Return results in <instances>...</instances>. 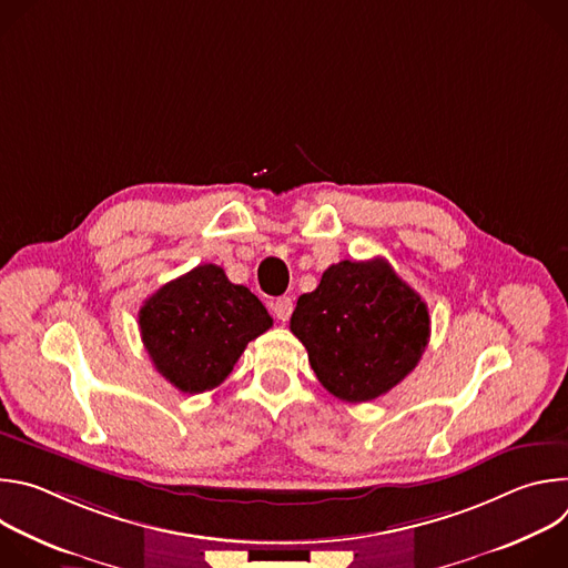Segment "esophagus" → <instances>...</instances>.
<instances>
[{
	"instance_id": "obj_1",
	"label": "esophagus",
	"mask_w": 568,
	"mask_h": 568,
	"mask_svg": "<svg viewBox=\"0 0 568 568\" xmlns=\"http://www.w3.org/2000/svg\"><path fill=\"white\" fill-rule=\"evenodd\" d=\"M292 310H294V305H292V298H290V296H281V298H276V301L272 303V312H274V316L281 318V321H287V318L292 316Z\"/></svg>"
}]
</instances>
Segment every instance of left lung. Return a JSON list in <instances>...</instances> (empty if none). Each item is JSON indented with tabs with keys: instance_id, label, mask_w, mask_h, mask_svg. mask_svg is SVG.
<instances>
[{
	"instance_id": "obj_1",
	"label": "left lung",
	"mask_w": 568,
	"mask_h": 568,
	"mask_svg": "<svg viewBox=\"0 0 568 568\" xmlns=\"http://www.w3.org/2000/svg\"><path fill=\"white\" fill-rule=\"evenodd\" d=\"M429 310L384 258L342 261L301 294L290 331L323 388L344 402L388 393L420 362Z\"/></svg>"
}]
</instances>
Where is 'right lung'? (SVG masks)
Returning <instances> with one entry per match:
<instances>
[{
  "label": "right lung",
  "instance_id": "add662e5",
  "mask_svg": "<svg viewBox=\"0 0 568 568\" xmlns=\"http://www.w3.org/2000/svg\"><path fill=\"white\" fill-rule=\"evenodd\" d=\"M139 328L161 375L182 393H204L272 328V316L256 294L206 263L161 285L139 310Z\"/></svg>",
  "mask_w": 568,
  "mask_h": 568
}]
</instances>
